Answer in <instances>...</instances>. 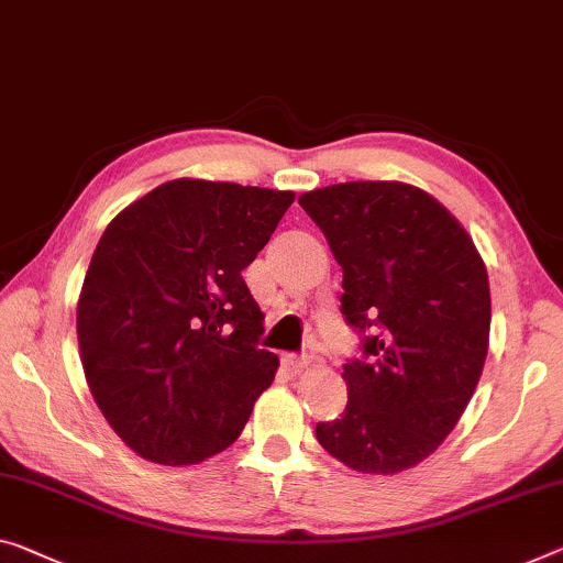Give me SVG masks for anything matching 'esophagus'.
<instances>
[{"label": "esophagus", "mask_w": 563, "mask_h": 563, "mask_svg": "<svg viewBox=\"0 0 563 563\" xmlns=\"http://www.w3.org/2000/svg\"><path fill=\"white\" fill-rule=\"evenodd\" d=\"M282 362H284V367H287L289 372H294V375H299V372H305L307 367H311V360L309 354H284L282 357Z\"/></svg>", "instance_id": "1"}]
</instances>
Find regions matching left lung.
<instances>
[{
	"label": "left lung",
	"mask_w": 563,
	"mask_h": 563,
	"mask_svg": "<svg viewBox=\"0 0 563 563\" xmlns=\"http://www.w3.org/2000/svg\"><path fill=\"white\" fill-rule=\"evenodd\" d=\"M299 206L342 266V314L367 360L344 365L347 408L319 422L327 453L357 473L395 475L451 435L488 354L486 264L435 196L402 180H350Z\"/></svg>",
	"instance_id": "8db88e82"
}]
</instances>
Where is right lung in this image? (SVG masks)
<instances>
[{
  "mask_svg": "<svg viewBox=\"0 0 563 563\" xmlns=\"http://www.w3.org/2000/svg\"><path fill=\"white\" fill-rule=\"evenodd\" d=\"M294 191L176 178L108 223L77 299L85 379L118 438L158 465L227 451L279 367L241 279Z\"/></svg>",
  "mask_w": 563,
  "mask_h": 563,
  "instance_id": "1",
  "label": "right lung"
}]
</instances>
